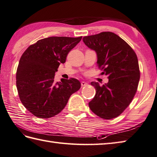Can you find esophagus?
<instances>
[{
    "instance_id": "34e87169",
    "label": "esophagus",
    "mask_w": 157,
    "mask_h": 157,
    "mask_svg": "<svg viewBox=\"0 0 157 157\" xmlns=\"http://www.w3.org/2000/svg\"><path fill=\"white\" fill-rule=\"evenodd\" d=\"M88 84V83L85 82H81V85H82V86H87Z\"/></svg>"
}]
</instances>
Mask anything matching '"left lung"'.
Instances as JSON below:
<instances>
[{"instance_id": "obj_1", "label": "left lung", "mask_w": 157, "mask_h": 157, "mask_svg": "<svg viewBox=\"0 0 157 157\" xmlns=\"http://www.w3.org/2000/svg\"><path fill=\"white\" fill-rule=\"evenodd\" d=\"M83 41L96 52L97 65L109 79L102 86L98 82H91L96 94L89 102V107L101 118L118 117L129 105L137 90L140 72L136 52L112 32L86 36Z\"/></svg>"}]
</instances>
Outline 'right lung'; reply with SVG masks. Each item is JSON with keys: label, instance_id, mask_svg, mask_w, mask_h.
<instances>
[{"label": "right lung", "instance_id": "1", "mask_svg": "<svg viewBox=\"0 0 157 157\" xmlns=\"http://www.w3.org/2000/svg\"><path fill=\"white\" fill-rule=\"evenodd\" d=\"M82 36H50L28 48L20 58L16 72V86L23 105L39 118L59 113L69 97L81 87L75 78L54 81L55 73L67 54Z\"/></svg>", "mask_w": 157, "mask_h": 157}]
</instances>
